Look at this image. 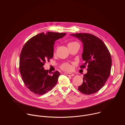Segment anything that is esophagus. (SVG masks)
<instances>
[{"label": "esophagus", "instance_id": "1", "mask_svg": "<svg viewBox=\"0 0 125 125\" xmlns=\"http://www.w3.org/2000/svg\"><path fill=\"white\" fill-rule=\"evenodd\" d=\"M65 75H67V76H74V74L71 73H67V72H65L64 73Z\"/></svg>", "mask_w": 125, "mask_h": 125}]
</instances>
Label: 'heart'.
Instances as JSON below:
<instances>
[{"label":"heart","mask_w":125,"mask_h":125,"mask_svg":"<svg viewBox=\"0 0 125 125\" xmlns=\"http://www.w3.org/2000/svg\"><path fill=\"white\" fill-rule=\"evenodd\" d=\"M78 44V43L76 42L71 41V42H70L68 43L67 46L69 48V47H72V46H74V45H75L76 44ZM60 68L62 70H63L64 71H70V70H72V67L71 65L70 64H69V63L65 62V63H63V64H61V65L60 66Z\"/></svg>","instance_id":"obj_1"}]
</instances>
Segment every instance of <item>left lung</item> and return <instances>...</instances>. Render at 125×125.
<instances>
[{"label": "left lung", "mask_w": 125, "mask_h": 125, "mask_svg": "<svg viewBox=\"0 0 125 125\" xmlns=\"http://www.w3.org/2000/svg\"><path fill=\"white\" fill-rule=\"evenodd\" d=\"M71 35L82 42V56L84 63L80 68L88 67L87 73L83 76V82L78 89L85 94H94L104 86L110 75L111 54L103 41L91 34L79 33Z\"/></svg>", "instance_id": "8db88e82"}]
</instances>
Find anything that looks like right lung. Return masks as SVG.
Returning a JSON list of instances; mask_svg holds the SVG:
<instances>
[{"label":"right lung","mask_w":125,"mask_h":125,"mask_svg":"<svg viewBox=\"0 0 125 125\" xmlns=\"http://www.w3.org/2000/svg\"><path fill=\"white\" fill-rule=\"evenodd\" d=\"M66 33L47 32L31 38L24 45L20 55L19 71L24 84L33 93L43 95L52 90L57 83L60 73L50 72L43 67L53 56L55 41Z\"/></svg>","instance_id":"right-lung-1"}]
</instances>
